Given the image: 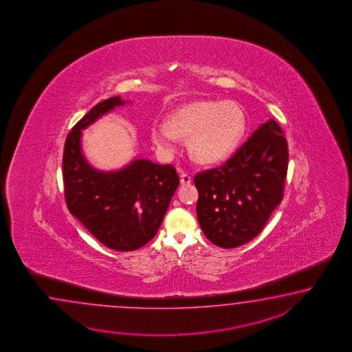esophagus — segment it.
Wrapping results in <instances>:
<instances>
[{
    "label": "esophagus",
    "mask_w": 352,
    "mask_h": 352,
    "mask_svg": "<svg viewBox=\"0 0 352 352\" xmlns=\"http://www.w3.org/2000/svg\"><path fill=\"white\" fill-rule=\"evenodd\" d=\"M179 181H181L182 185H188V184L192 181V179H191V176H190L188 173H181V175H179Z\"/></svg>",
    "instance_id": "esophagus-1"
}]
</instances>
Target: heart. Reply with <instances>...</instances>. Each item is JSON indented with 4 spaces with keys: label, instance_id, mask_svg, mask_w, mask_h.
Returning <instances> with one entry per match:
<instances>
[{
    "label": "heart",
    "instance_id": "1",
    "mask_svg": "<svg viewBox=\"0 0 352 352\" xmlns=\"http://www.w3.org/2000/svg\"><path fill=\"white\" fill-rule=\"evenodd\" d=\"M247 128L243 108L232 100H197L168 114L165 126L152 129V140L167 155L177 138H187L188 152L200 164L211 165L229 157Z\"/></svg>",
    "mask_w": 352,
    "mask_h": 352
}]
</instances>
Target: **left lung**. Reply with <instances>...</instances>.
Returning a JSON list of instances; mask_svg holds the SVG:
<instances>
[{
  "label": "left lung",
  "mask_w": 352,
  "mask_h": 352,
  "mask_svg": "<svg viewBox=\"0 0 352 352\" xmlns=\"http://www.w3.org/2000/svg\"><path fill=\"white\" fill-rule=\"evenodd\" d=\"M287 168L283 131L270 120L225 165L196 175V214L205 236L226 249L254 239L282 201Z\"/></svg>",
  "instance_id": "left-lung-1"
}]
</instances>
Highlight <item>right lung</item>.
Returning <instances> with one entry per match:
<instances>
[{
    "mask_svg": "<svg viewBox=\"0 0 352 352\" xmlns=\"http://www.w3.org/2000/svg\"><path fill=\"white\" fill-rule=\"evenodd\" d=\"M131 102L112 97L94 105L67 135L63 177L67 209L105 247L131 252L157 232L179 187L173 165L135 158L116 171L90 165L82 150V129Z\"/></svg>",
    "mask_w": 352,
    "mask_h": 352,
    "instance_id": "add662e5",
    "label": "right lung"
}]
</instances>
